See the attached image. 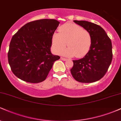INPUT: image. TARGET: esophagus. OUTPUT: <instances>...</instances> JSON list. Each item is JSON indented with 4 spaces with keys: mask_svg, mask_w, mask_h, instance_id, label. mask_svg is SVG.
<instances>
[{
    "mask_svg": "<svg viewBox=\"0 0 121 121\" xmlns=\"http://www.w3.org/2000/svg\"><path fill=\"white\" fill-rule=\"evenodd\" d=\"M61 59L62 60H63V61H66V60H67V59H65V58L62 57H61Z\"/></svg>",
    "mask_w": 121,
    "mask_h": 121,
    "instance_id": "1",
    "label": "esophagus"
}]
</instances>
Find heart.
I'll return each instance as SVG.
<instances>
[{
    "mask_svg": "<svg viewBox=\"0 0 121 121\" xmlns=\"http://www.w3.org/2000/svg\"><path fill=\"white\" fill-rule=\"evenodd\" d=\"M52 46L57 53H60L67 45V49L61 52L65 56H76L80 58L86 55L91 45V35L87 30L77 24L66 23L55 33L52 38Z\"/></svg>",
    "mask_w": 121,
    "mask_h": 121,
    "instance_id": "obj_1",
    "label": "heart"
}]
</instances>
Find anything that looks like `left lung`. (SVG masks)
I'll return each mask as SVG.
<instances>
[{
	"mask_svg": "<svg viewBox=\"0 0 121 121\" xmlns=\"http://www.w3.org/2000/svg\"><path fill=\"white\" fill-rule=\"evenodd\" d=\"M91 35V45L82 59L73 60L71 74L82 83L97 81L104 77L112 61V44L105 30L98 25L87 21L73 20Z\"/></svg>",
	"mask_w": 121,
	"mask_h": 121,
	"instance_id": "8db88e82",
	"label": "left lung"
}]
</instances>
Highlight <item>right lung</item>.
Here are the masks:
<instances>
[{"label":"right lung","mask_w":121,"mask_h":121,"mask_svg":"<svg viewBox=\"0 0 121 121\" xmlns=\"http://www.w3.org/2000/svg\"><path fill=\"white\" fill-rule=\"evenodd\" d=\"M59 24L55 19L33 21L12 36L8 60L16 77L30 83L46 79L54 62L60 58L51 52L52 36Z\"/></svg>","instance_id":"add662e5"}]
</instances>
